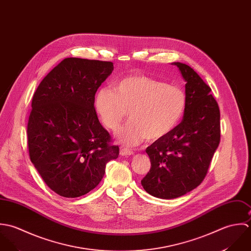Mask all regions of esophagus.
I'll list each match as a JSON object with an SVG mask.
<instances>
[{
    "label": "esophagus",
    "mask_w": 251,
    "mask_h": 251,
    "mask_svg": "<svg viewBox=\"0 0 251 251\" xmlns=\"http://www.w3.org/2000/svg\"><path fill=\"white\" fill-rule=\"evenodd\" d=\"M120 155L121 156H131V155H134V152L132 151H129L127 149H121L120 150Z\"/></svg>",
    "instance_id": "1"
}]
</instances>
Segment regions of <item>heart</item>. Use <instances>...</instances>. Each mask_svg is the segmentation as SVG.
I'll return each instance as SVG.
<instances>
[{
	"instance_id": "heart-1",
	"label": "heart",
	"mask_w": 251,
	"mask_h": 251,
	"mask_svg": "<svg viewBox=\"0 0 251 251\" xmlns=\"http://www.w3.org/2000/svg\"><path fill=\"white\" fill-rule=\"evenodd\" d=\"M95 111L101 124L116 131L129 112L131 120L116 134L119 144L136 147L148 138L156 141L171 133L181 120L184 91L146 75H130L101 88L95 97Z\"/></svg>"
}]
</instances>
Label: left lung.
I'll return each instance as SVG.
<instances>
[{
    "label": "left lung",
    "instance_id": "obj_1",
    "mask_svg": "<svg viewBox=\"0 0 251 251\" xmlns=\"http://www.w3.org/2000/svg\"><path fill=\"white\" fill-rule=\"evenodd\" d=\"M185 80L182 121L147 149L151 171L144 189L160 199L178 198L199 186L220 142V112L211 89L186 64L174 62Z\"/></svg>",
    "mask_w": 251,
    "mask_h": 251
}]
</instances>
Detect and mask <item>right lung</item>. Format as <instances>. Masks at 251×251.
<instances>
[{"label": "right lung", "instance_id": "right-lung-1", "mask_svg": "<svg viewBox=\"0 0 251 251\" xmlns=\"http://www.w3.org/2000/svg\"><path fill=\"white\" fill-rule=\"evenodd\" d=\"M113 63L66 58L37 88L27 136L31 162L52 191L65 198L87 194L116 159L94 107L95 94Z\"/></svg>", "mask_w": 251, "mask_h": 251}]
</instances>
